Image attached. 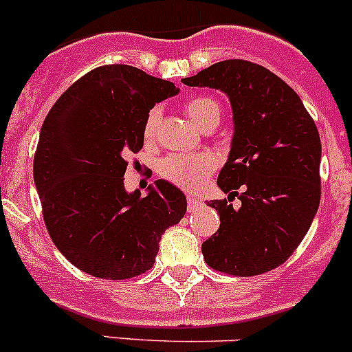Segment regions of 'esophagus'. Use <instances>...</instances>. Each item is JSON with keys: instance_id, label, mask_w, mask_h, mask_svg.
Listing matches in <instances>:
<instances>
[{"instance_id": "esophagus-1", "label": "esophagus", "mask_w": 352, "mask_h": 352, "mask_svg": "<svg viewBox=\"0 0 352 352\" xmlns=\"http://www.w3.org/2000/svg\"><path fill=\"white\" fill-rule=\"evenodd\" d=\"M201 206V200H198L197 197H193V195H190L188 197V212H195V210H198Z\"/></svg>"}]
</instances>
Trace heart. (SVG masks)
I'll list each match as a JSON object with an SVG mask.
<instances>
[{
	"instance_id": "1",
	"label": "heart",
	"mask_w": 352,
	"mask_h": 352,
	"mask_svg": "<svg viewBox=\"0 0 352 352\" xmlns=\"http://www.w3.org/2000/svg\"><path fill=\"white\" fill-rule=\"evenodd\" d=\"M184 111L198 129H215L222 118V108L219 101L212 96H195L184 103ZM161 120V111L157 108L149 111L144 123V137L151 140ZM217 161L212 154H169L159 164V173L169 183L195 191L205 183L210 173L215 169Z\"/></svg>"
}]
</instances>
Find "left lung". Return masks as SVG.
I'll return each mask as SVG.
<instances>
[{"label":"left lung","instance_id":"left-lung-1","mask_svg":"<svg viewBox=\"0 0 352 352\" xmlns=\"http://www.w3.org/2000/svg\"><path fill=\"white\" fill-rule=\"evenodd\" d=\"M183 82L223 91L234 113L229 159L217 184L229 201L237 197L241 208L208 201L220 229L201 244L203 259L234 276L274 270L303 241L320 203L315 122L283 79L249 60H222Z\"/></svg>","mask_w":352,"mask_h":352}]
</instances>
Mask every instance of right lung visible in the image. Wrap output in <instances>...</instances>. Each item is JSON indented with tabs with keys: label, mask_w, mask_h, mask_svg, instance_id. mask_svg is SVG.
Segmentation results:
<instances>
[{
	"label": "right lung",
	"mask_w": 352,
	"mask_h": 352,
	"mask_svg": "<svg viewBox=\"0 0 352 352\" xmlns=\"http://www.w3.org/2000/svg\"><path fill=\"white\" fill-rule=\"evenodd\" d=\"M177 91L142 69L110 64L79 78L50 108L34 157L35 188L50 239L78 270L103 280L146 273L161 235L186 213V197L168 181H155L144 198L123 186L149 110Z\"/></svg>",
	"instance_id": "right-lung-1"
}]
</instances>
